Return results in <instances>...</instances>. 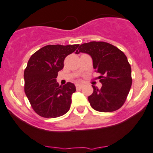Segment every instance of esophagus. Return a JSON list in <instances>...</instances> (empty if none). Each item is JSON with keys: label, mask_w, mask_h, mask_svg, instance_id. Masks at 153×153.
<instances>
[{"label": "esophagus", "mask_w": 153, "mask_h": 153, "mask_svg": "<svg viewBox=\"0 0 153 153\" xmlns=\"http://www.w3.org/2000/svg\"><path fill=\"white\" fill-rule=\"evenodd\" d=\"M76 86V88H83V85H81V84H76L75 85Z\"/></svg>", "instance_id": "obj_1"}]
</instances>
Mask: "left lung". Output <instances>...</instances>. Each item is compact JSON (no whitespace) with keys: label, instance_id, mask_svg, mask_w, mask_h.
<instances>
[{"label":"left lung","instance_id":"8db88e82","mask_svg":"<svg viewBox=\"0 0 153 153\" xmlns=\"http://www.w3.org/2000/svg\"><path fill=\"white\" fill-rule=\"evenodd\" d=\"M91 55L95 72L100 74L102 88L93 86L88 97L93 109L102 112L118 110L126 101L131 85V68L125 54L112 44L103 41H91L81 44L76 53Z\"/></svg>","mask_w":153,"mask_h":153}]
</instances>
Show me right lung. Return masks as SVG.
I'll return each mask as SVG.
<instances>
[{
  "mask_svg": "<svg viewBox=\"0 0 153 153\" xmlns=\"http://www.w3.org/2000/svg\"><path fill=\"white\" fill-rule=\"evenodd\" d=\"M79 44L47 45L31 55L24 71L25 93L33 110L44 118H56L66 113L72 103L75 86H63L56 81L64 66V59L76 51Z\"/></svg>",
  "mask_w": 153,
  "mask_h": 153,
  "instance_id": "1",
  "label": "right lung"
}]
</instances>
